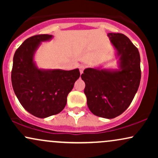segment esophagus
<instances>
[{"label": "esophagus", "instance_id": "1", "mask_svg": "<svg viewBox=\"0 0 158 158\" xmlns=\"http://www.w3.org/2000/svg\"><path fill=\"white\" fill-rule=\"evenodd\" d=\"M79 71H80V73L81 74L83 73V71H84V70L85 68H86V66H85V64H81L80 66H79Z\"/></svg>", "mask_w": 158, "mask_h": 158}]
</instances>
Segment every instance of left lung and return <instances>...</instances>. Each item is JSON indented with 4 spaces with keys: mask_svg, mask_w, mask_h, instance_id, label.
I'll use <instances>...</instances> for the list:
<instances>
[{
    "mask_svg": "<svg viewBox=\"0 0 158 158\" xmlns=\"http://www.w3.org/2000/svg\"><path fill=\"white\" fill-rule=\"evenodd\" d=\"M119 58V70L87 68L81 75L88 108L94 115L115 118L130 106L141 79L138 49L122 33L108 34Z\"/></svg>",
    "mask_w": 158,
    "mask_h": 158,
    "instance_id": "1",
    "label": "left lung"
}]
</instances>
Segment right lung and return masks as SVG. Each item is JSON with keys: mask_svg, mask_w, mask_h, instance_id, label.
I'll list each match as a JSON object with an SVG mask.
<instances>
[{"mask_svg": "<svg viewBox=\"0 0 158 158\" xmlns=\"http://www.w3.org/2000/svg\"><path fill=\"white\" fill-rule=\"evenodd\" d=\"M52 35H36L25 40L13 57L12 85L24 109L39 118L57 114L64 109L67 97L80 77L79 69L72 70H41L33 61L41 42Z\"/></svg>", "mask_w": 158, "mask_h": 158, "instance_id": "right-lung-1", "label": "right lung"}]
</instances>
